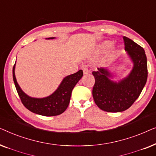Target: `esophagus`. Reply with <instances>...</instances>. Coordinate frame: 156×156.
<instances>
[{
	"label": "esophagus",
	"mask_w": 156,
	"mask_h": 156,
	"mask_svg": "<svg viewBox=\"0 0 156 156\" xmlns=\"http://www.w3.org/2000/svg\"><path fill=\"white\" fill-rule=\"evenodd\" d=\"M83 69V72H84V74L85 75V74H88L89 73V71L88 69V68L86 67H84L82 68Z\"/></svg>",
	"instance_id": "34e87169"
}]
</instances>
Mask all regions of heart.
Listing matches in <instances>:
<instances>
[{
  "instance_id": "b5f03b06",
  "label": "heart",
  "mask_w": 156,
  "mask_h": 156,
  "mask_svg": "<svg viewBox=\"0 0 156 156\" xmlns=\"http://www.w3.org/2000/svg\"><path fill=\"white\" fill-rule=\"evenodd\" d=\"M112 45H113V43L112 42H106L105 43L103 44L102 48H103V49H105V50H106V49H108L109 48H111Z\"/></svg>"
}]
</instances>
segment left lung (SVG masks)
Listing matches in <instances>:
<instances>
[{"instance_id": "1", "label": "left lung", "mask_w": 156, "mask_h": 156, "mask_svg": "<svg viewBox=\"0 0 156 156\" xmlns=\"http://www.w3.org/2000/svg\"><path fill=\"white\" fill-rule=\"evenodd\" d=\"M125 50L133 62V68L127 77L119 82L111 81L112 74L107 69L98 68L92 72L95 83L92 95L95 104L107 112H121L131 107L146 84L148 78L147 58L144 48L123 36Z\"/></svg>"}]
</instances>
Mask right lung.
Returning a JSON list of instances; mask_svg holds the SVG:
<instances>
[{"label": "right lung", "instance_id": "1", "mask_svg": "<svg viewBox=\"0 0 156 156\" xmlns=\"http://www.w3.org/2000/svg\"><path fill=\"white\" fill-rule=\"evenodd\" d=\"M15 65L16 63L12 68V78L21 102L30 112L44 116H57L67 109L72 89L83 76L82 70H79L76 73L64 78L60 85L52 94L42 99H36L28 97L21 90L15 76Z\"/></svg>", "mask_w": 156, "mask_h": 156}]
</instances>
